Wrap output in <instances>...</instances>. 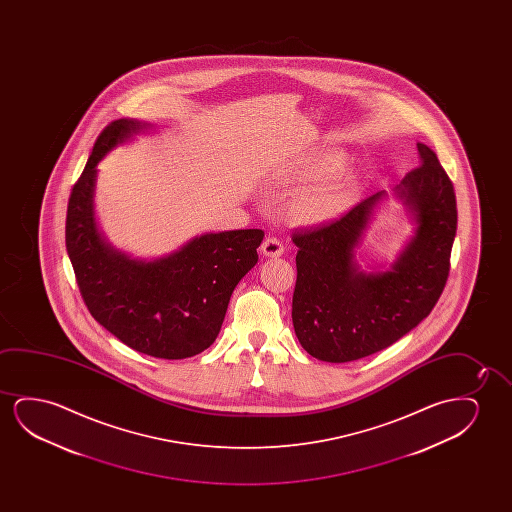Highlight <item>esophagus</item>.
<instances>
[{
  "mask_svg": "<svg viewBox=\"0 0 512 512\" xmlns=\"http://www.w3.org/2000/svg\"><path fill=\"white\" fill-rule=\"evenodd\" d=\"M260 252L264 253V257H269V259H278L285 252V248L281 245L280 239L266 238L260 246Z\"/></svg>",
  "mask_w": 512,
  "mask_h": 512,
  "instance_id": "34e87169",
  "label": "esophagus"
}]
</instances>
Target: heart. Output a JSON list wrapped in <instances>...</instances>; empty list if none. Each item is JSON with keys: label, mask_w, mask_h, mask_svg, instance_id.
<instances>
[{"label": "heart", "mask_w": 512, "mask_h": 512, "mask_svg": "<svg viewBox=\"0 0 512 512\" xmlns=\"http://www.w3.org/2000/svg\"><path fill=\"white\" fill-rule=\"evenodd\" d=\"M344 155L323 154L304 157L283 171V180L288 183L311 182L295 192L288 203V215L297 224L316 227L334 222L343 217L355 203L358 194V176L351 169H339Z\"/></svg>", "instance_id": "1"}]
</instances>
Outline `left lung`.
<instances>
[{"label":"left lung","mask_w":512,"mask_h":512,"mask_svg":"<svg viewBox=\"0 0 512 512\" xmlns=\"http://www.w3.org/2000/svg\"><path fill=\"white\" fill-rule=\"evenodd\" d=\"M416 147L418 168L393 189L413 236L390 269L367 273L357 262L365 232L388 201L385 190L332 224L292 236L299 248L292 322L311 357L332 364L369 357L406 336L439 301L456 236L455 190L434 150Z\"/></svg>","instance_id":"8db88e82"}]
</instances>
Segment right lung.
<instances>
[{"label":"right lung","instance_id":"obj_1","mask_svg":"<svg viewBox=\"0 0 512 512\" xmlns=\"http://www.w3.org/2000/svg\"><path fill=\"white\" fill-rule=\"evenodd\" d=\"M152 124L119 119L99 134L71 190L66 250L96 322L150 357L180 360L210 348L232 292L252 269L264 231L206 232L159 259H134L106 241L96 220L98 164Z\"/></svg>","mask_w":512,"mask_h":512}]
</instances>
